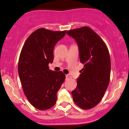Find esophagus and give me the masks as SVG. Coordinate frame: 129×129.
<instances>
[{
    "instance_id": "1",
    "label": "esophagus",
    "mask_w": 129,
    "mask_h": 129,
    "mask_svg": "<svg viewBox=\"0 0 129 129\" xmlns=\"http://www.w3.org/2000/svg\"><path fill=\"white\" fill-rule=\"evenodd\" d=\"M70 74H66V78L68 79V78H70Z\"/></svg>"
}]
</instances>
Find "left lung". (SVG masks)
<instances>
[{
    "label": "left lung",
    "mask_w": 129,
    "mask_h": 129,
    "mask_svg": "<svg viewBox=\"0 0 129 129\" xmlns=\"http://www.w3.org/2000/svg\"><path fill=\"white\" fill-rule=\"evenodd\" d=\"M79 47L80 61L84 65L77 79V87L71 92L76 105L89 109L98 105L110 80L111 59L103 40L87 26L67 32Z\"/></svg>",
    "instance_id": "1"
}]
</instances>
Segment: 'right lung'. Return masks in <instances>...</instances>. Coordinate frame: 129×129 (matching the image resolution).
Instances as JSON below:
<instances>
[{
  "instance_id": "obj_1",
  "label": "right lung",
  "mask_w": 129,
  "mask_h": 129,
  "mask_svg": "<svg viewBox=\"0 0 129 129\" xmlns=\"http://www.w3.org/2000/svg\"><path fill=\"white\" fill-rule=\"evenodd\" d=\"M66 34V30L38 29L26 40L20 53L18 71L23 91L31 105L41 111L55 105L57 92L66 79L63 72L49 67L54 47Z\"/></svg>"
}]
</instances>
